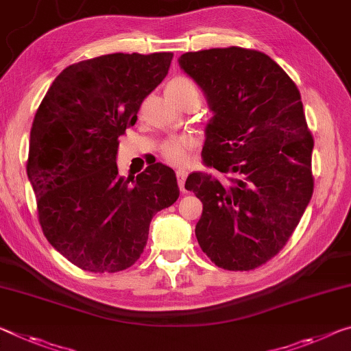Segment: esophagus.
<instances>
[{
    "label": "esophagus",
    "mask_w": 351,
    "mask_h": 351,
    "mask_svg": "<svg viewBox=\"0 0 351 351\" xmlns=\"http://www.w3.org/2000/svg\"><path fill=\"white\" fill-rule=\"evenodd\" d=\"M176 178H178V186H180L182 192H186L184 182H186V178H187V170L186 169H178L176 170Z\"/></svg>",
    "instance_id": "1"
}]
</instances>
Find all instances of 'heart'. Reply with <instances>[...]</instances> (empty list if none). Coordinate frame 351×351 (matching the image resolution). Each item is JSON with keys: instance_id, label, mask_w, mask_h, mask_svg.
Returning a JSON list of instances; mask_svg holds the SVG:
<instances>
[{"instance_id": "obj_1", "label": "heart", "mask_w": 351, "mask_h": 351, "mask_svg": "<svg viewBox=\"0 0 351 351\" xmlns=\"http://www.w3.org/2000/svg\"><path fill=\"white\" fill-rule=\"evenodd\" d=\"M167 93L173 98H181L189 93H198L197 84L191 77L178 76L173 77L169 84H167ZM197 147V141L192 136L178 134L171 136L162 142L160 145V153L164 159L171 165H184L191 159L192 152Z\"/></svg>"}]
</instances>
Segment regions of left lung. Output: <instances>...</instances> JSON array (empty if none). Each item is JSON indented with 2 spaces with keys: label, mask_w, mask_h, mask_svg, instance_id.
Returning a JSON list of instances; mask_svg holds the SVG:
<instances>
[{
  "label": "left lung",
  "mask_w": 351,
  "mask_h": 351,
  "mask_svg": "<svg viewBox=\"0 0 351 351\" xmlns=\"http://www.w3.org/2000/svg\"><path fill=\"white\" fill-rule=\"evenodd\" d=\"M180 65L203 88L214 117L203 164L186 189L202 199L199 247L215 265L248 271L280 253L314 192V138L300 90L269 56L241 47L186 53Z\"/></svg>",
  "instance_id": "1"
}]
</instances>
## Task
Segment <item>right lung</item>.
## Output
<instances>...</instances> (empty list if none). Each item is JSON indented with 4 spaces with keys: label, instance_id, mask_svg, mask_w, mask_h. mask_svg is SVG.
I'll return each mask as SVG.
<instances>
[{
    "label": "right lung",
    "instance_id": "add662e5",
    "mask_svg": "<svg viewBox=\"0 0 351 351\" xmlns=\"http://www.w3.org/2000/svg\"><path fill=\"white\" fill-rule=\"evenodd\" d=\"M173 53L99 56L53 81L31 128L26 171L48 242L71 264L115 274L141 258L156 213L180 197L160 162L120 176L119 137L169 73Z\"/></svg>",
    "mask_w": 351,
    "mask_h": 351
}]
</instances>
